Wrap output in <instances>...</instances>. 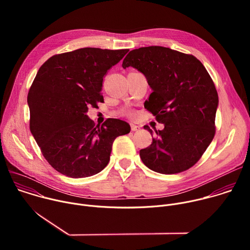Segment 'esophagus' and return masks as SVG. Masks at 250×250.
Listing matches in <instances>:
<instances>
[{
	"mask_svg": "<svg viewBox=\"0 0 250 250\" xmlns=\"http://www.w3.org/2000/svg\"><path fill=\"white\" fill-rule=\"evenodd\" d=\"M130 126H131V130H132V131H136V130H138V129L140 128L138 125H134V124H131Z\"/></svg>",
	"mask_w": 250,
	"mask_h": 250,
	"instance_id": "1",
	"label": "esophagus"
}]
</instances>
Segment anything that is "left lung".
<instances>
[{
    "instance_id": "obj_1",
    "label": "left lung",
    "mask_w": 250,
    "mask_h": 250,
    "mask_svg": "<svg viewBox=\"0 0 250 250\" xmlns=\"http://www.w3.org/2000/svg\"><path fill=\"white\" fill-rule=\"evenodd\" d=\"M144 74L152 90L145 108L164 125L157 137L139 151L149 169L161 174L183 172L202 157L216 133L219 96L200 60L163 46L133 49L123 68ZM152 135V129L145 125Z\"/></svg>"
}]
</instances>
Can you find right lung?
I'll list each match as a JSON object with an SVG mask.
<instances>
[{
  "instance_id": "1",
  "label": "right lung",
  "mask_w": 250,
  "mask_h": 250,
  "mask_svg": "<svg viewBox=\"0 0 250 250\" xmlns=\"http://www.w3.org/2000/svg\"><path fill=\"white\" fill-rule=\"evenodd\" d=\"M128 49L85 47L56 54L40 68L27 95L29 128L47 162L59 173L84 178L110 161L114 140L130 131L119 119L95 126L86 115L103 102V78Z\"/></svg>"
}]
</instances>
